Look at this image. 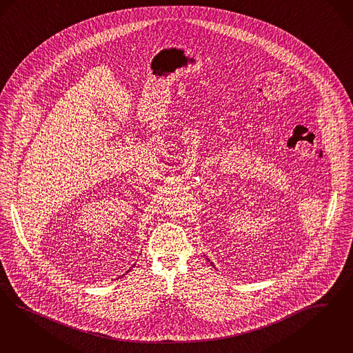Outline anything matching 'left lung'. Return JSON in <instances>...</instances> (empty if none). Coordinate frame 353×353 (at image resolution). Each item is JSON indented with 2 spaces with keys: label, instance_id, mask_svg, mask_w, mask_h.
<instances>
[{
  "label": "left lung",
  "instance_id": "8db88e82",
  "mask_svg": "<svg viewBox=\"0 0 353 353\" xmlns=\"http://www.w3.org/2000/svg\"><path fill=\"white\" fill-rule=\"evenodd\" d=\"M210 264H212V261H210Z\"/></svg>",
  "mask_w": 353,
  "mask_h": 353
}]
</instances>
